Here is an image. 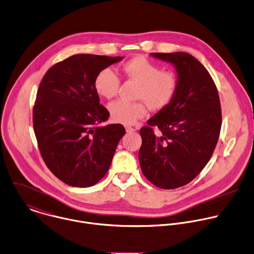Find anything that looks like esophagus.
I'll list each match as a JSON object with an SVG mask.
<instances>
[{
	"label": "esophagus",
	"instance_id": "1",
	"mask_svg": "<svg viewBox=\"0 0 254 254\" xmlns=\"http://www.w3.org/2000/svg\"><path fill=\"white\" fill-rule=\"evenodd\" d=\"M126 130H127V132H133V131H135V128L130 127H126Z\"/></svg>",
	"mask_w": 254,
	"mask_h": 254
}]
</instances>
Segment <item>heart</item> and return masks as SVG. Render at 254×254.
Returning a JSON list of instances; mask_svg holds the SVG:
<instances>
[{
	"label": "heart",
	"instance_id": "1",
	"mask_svg": "<svg viewBox=\"0 0 254 254\" xmlns=\"http://www.w3.org/2000/svg\"><path fill=\"white\" fill-rule=\"evenodd\" d=\"M125 77L138 84L135 98L138 102L116 101L109 106L112 119L124 125H133L146 115V106L152 110H161L173 100L178 78L172 70H161L160 66L144 56H135L127 61L122 69ZM96 92L103 98L113 99L119 91L120 79L111 68L101 70L94 82Z\"/></svg>",
	"mask_w": 254,
	"mask_h": 254
}]
</instances>
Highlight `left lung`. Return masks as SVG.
<instances>
[{"instance_id":"left-lung-1","label":"left lung","mask_w":254,"mask_h":254,"mask_svg":"<svg viewBox=\"0 0 254 254\" xmlns=\"http://www.w3.org/2000/svg\"><path fill=\"white\" fill-rule=\"evenodd\" d=\"M150 55L174 66L178 88L171 103L140 128L138 159L153 185L175 189L191 182L209 162L220 136L221 103L210 73L194 56L186 52ZM151 126L161 131L154 134Z\"/></svg>"}]
</instances>
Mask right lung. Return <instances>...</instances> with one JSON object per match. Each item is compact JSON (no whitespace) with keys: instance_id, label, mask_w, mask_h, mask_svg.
Instances as JSON below:
<instances>
[{"instance_id":"1","label":"right lung","mask_w":254,"mask_h":254,"mask_svg":"<svg viewBox=\"0 0 254 254\" xmlns=\"http://www.w3.org/2000/svg\"><path fill=\"white\" fill-rule=\"evenodd\" d=\"M124 57L76 54L43 76L33 107V129L48 169L72 187H91L108 172L126 129L99 125L110 114L100 104L98 73Z\"/></svg>"}]
</instances>
